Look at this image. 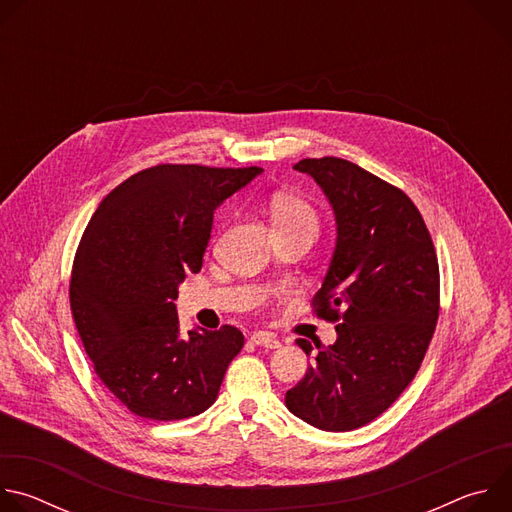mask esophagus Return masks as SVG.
Instances as JSON below:
<instances>
[{
    "mask_svg": "<svg viewBox=\"0 0 512 512\" xmlns=\"http://www.w3.org/2000/svg\"><path fill=\"white\" fill-rule=\"evenodd\" d=\"M251 342H253L255 346H263V348H267V350H275V348L281 346L279 340H277L273 334H269V332H255V334L251 336Z\"/></svg>",
    "mask_w": 512,
    "mask_h": 512,
    "instance_id": "esophagus-1",
    "label": "esophagus"
}]
</instances>
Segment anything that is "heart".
<instances>
[{"label":"heart","mask_w":512,"mask_h":512,"mask_svg":"<svg viewBox=\"0 0 512 512\" xmlns=\"http://www.w3.org/2000/svg\"><path fill=\"white\" fill-rule=\"evenodd\" d=\"M269 216L275 233L289 231H318V212L316 208L294 194H277L269 202Z\"/></svg>","instance_id":"1"}]
</instances>
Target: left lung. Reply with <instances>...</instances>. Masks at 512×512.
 Returning a JSON list of instances; mask_svg holds the SVG:
<instances>
[{"label": "left lung", "instance_id": "8db88e82", "mask_svg": "<svg viewBox=\"0 0 512 512\" xmlns=\"http://www.w3.org/2000/svg\"><path fill=\"white\" fill-rule=\"evenodd\" d=\"M294 168L322 186L336 214V251L312 312L336 324L338 338L318 346L285 405L318 429L350 431L387 411L417 375L440 316V265L401 188L332 156Z\"/></svg>", "mask_w": 512, "mask_h": 512}]
</instances>
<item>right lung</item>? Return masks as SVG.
<instances>
[{"instance_id":"1","label":"right lung","mask_w":512,"mask_h":512,"mask_svg":"<svg viewBox=\"0 0 512 512\" xmlns=\"http://www.w3.org/2000/svg\"><path fill=\"white\" fill-rule=\"evenodd\" d=\"M261 168L158 164L99 204L70 273V310L101 383L135 415L206 411L245 338L235 326L180 336L178 285L198 273L214 208Z\"/></svg>"}]
</instances>
